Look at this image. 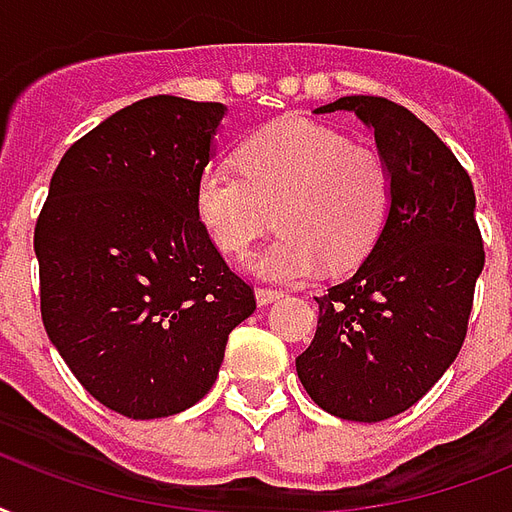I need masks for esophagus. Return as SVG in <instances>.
Wrapping results in <instances>:
<instances>
[{
  "label": "esophagus",
  "instance_id": "1",
  "mask_svg": "<svg viewBox=\"0 0 512 512\" xmlns=\"http://www.w3.org/2000/svg\"><path fill=\"white\" fill-rule=\"evenodd\" d=\"M283 296V291H275V288H256V301H259V307H267L272 301H277Z\"/></svg>",
  "mask_w": 512,
  "mask_h": 512
}]
</instances>
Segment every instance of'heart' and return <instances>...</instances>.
<instances>
[{
    "mask_svg": "<svg viewBox=\"0 0 512 512\" xmlns=\"http://www.w3.org/2000/svg\"><path fill=\"white\" fill-rule=\"evenodd\" d=\"M392 202V170L371 146L320 122H272L240 146V168L211 162L194 186L202 227L224 253L240 256L275 211L280 235L245 261L272 283H304L320 267L366 259Z\"/></svg>",
    "mask_w": 512,
    "mask_h": 512,
    "instance_id": "b5f03b06",
    "label": "heart"
}]
</instances>
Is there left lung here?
Instances as JSON below:
<instances>
[{"mask_svg": "<svg viewBox=\"0 0 512 512\" xmlns=\"http://www.w3.org/2000/svg\"><path fill=\"white\" fill-rule=\"evenodd\" d=\"M331 112H355L374 130L392 202L358 272L315 296L318 331L296 374L328 414L382 422L414 406L462 350L483 240L473 181L425 122L376 95L315 109Z\"/></svg>", "mask_w": 512, "mask_h": 512, "instance_id": "obj_1", "label": "left lung"}]
</instances>
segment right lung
<instances>
[{
  "label": "right lung",
  "mask_w": 512,
  "mask_h": 512,
  "mask_svg": "<svg viewBox=\"0 0 512 512\" xmlns=\"http://www.w3.org/2000/svg\"><path fill=\"white\" fill-rule=\"evenodd\" d=\"M224 104L152 95L69 146L34 229L42 323L71 374L130 419L194 406L256 310L194 208Z\"/></svg>",
  "instance_id": "1"
}]
</instances>
